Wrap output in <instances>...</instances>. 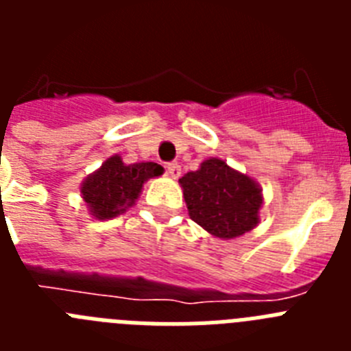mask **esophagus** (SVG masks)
I'll return each mask as SVG.
<instances>
[{"instance_id": "34e87169", "label": "esophagus", "mask_w": 351, "mask_h": 351, "mask_svg": "<svg viewBox=\"0 0 351 351\" xmlns=\"http://www.w3.org/2000/svg\"><path fill=\"white\" fill-rule=\"evenodd\" d=\"M167 173H169V178L172 179H178L181 176V167L178 163H169L167 165Z\"/></svg>"}]
</instances>
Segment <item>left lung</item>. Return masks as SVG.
I'll return each instance as SVG.
<instances>
[{
  "mask_svg": "<svg viewBox=\"0 0 351 351\" xmlns=\"http://www.w3.org/2000/svg\"><path fill=\"white\" fill-rule=\"evenodd\" d=\"M188 214L223 241L241 237L260 223L263 193L258 182L221 158H207L179 179Z\"/></svg>",
  "mask_w": 351,
  "mask_h": 351,
  "instance_id": "1",
  "label": "left lung"
}]
</instances>
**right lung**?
<instances>
[{"label": "right lung", "mask_w": 351, "mask_h": 351, "mask_svg": "<svg viewBox=\"0 0 351 351\" xmlns=\"http://www.w3.org/2000/svg\"><path fill=\"white\" fill-rule=\"evenodd\" d=\"M163 173V167L154 161L126 165L119 154H112L80 182V197L95 219H112L125 214L141 197L149 179Z\"/></svg>", "instance_id": "right-lung-1"}]
</instances>
